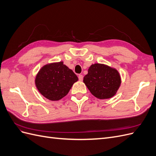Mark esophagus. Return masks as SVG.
<instances>
[{
  "instance_id": "1",
  "label": "esophagus",
  "mask_w": 156,
  "mask_h": 156,
  "mask_svg": "<svg viewBox=\"0 0 156 156\" xmlns=\"http://www.w3.org/2000/svg\"><path fill=\"white\" fill-rule=\"evenodd\" d=\"M78 77H79V81H83V75H79V76H78Z\"/></svg>"
}]
</instances>
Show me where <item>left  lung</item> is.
<instances>
[{
  "mask_svg": "<svg viewBox=\"0 0 156 156\" xmlns=\"http://www.w3.org/2000/svg\"><path fill=\"white\" fill-rule=\"evenodd\" d=\"M121 82L119 71L100 63L92 64L83 79V83L90 92L100 100L114 96L120 87Z\"/></svg>",
  "mask_w": 156,
  "mask_h": 156,
  "instance_id": "left-lung-1",
  "label": "left lung"
}]
</instances>
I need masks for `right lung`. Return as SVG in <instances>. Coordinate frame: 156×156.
<instances>
[{
	"label": "right lung",
	"mask_w": 156,
	"mask_h": 156,
	"mask_svg": "<svg viewBox=\"0 0 156 156\" xmlns=\"http://www.w3.org/2000/svg\"><path fill=\"white\" fill-rule=\"evenodd\" d=\"M78 77L62 61L44 65L35 77L37 90L51 101H58L66 96Z\"/></svg>",
	"instance_id": "obj_1"
}]
</instances>
